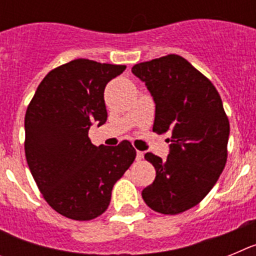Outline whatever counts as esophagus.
<instances>
[{
  "mask_svg": "<svg viewBox=\"0 0 256 256\" xmlns=\"http://www.w3.org/2000/svg\"><path fill=\"white\" fill-rule=\"evenodd\" d=\"M144 159V152L142 151H137V155H136V160L137 162H140V160Z\"/></svg>",
  "mask_w": 256,
  "mask_h": 256,
  "instance_id": "esophagus-1",
  "label": "esophagus"
}]
</instances>
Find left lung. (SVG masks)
Wrapping results in <instances>:
<instances>
[{
  "mask_svg": "<svg viewBox=\"0 0 256 256\" xmlns=\"http://www.w3.org/2000/svg\"><path fill=\"white\" fill-rule=\"evenodd\" d=\"M132 73L155 102L152 130L172 136L166 160L144 155L156 177L142 198L155 212L180 214L198 205L224 169L230 122L216 87L182 56L140 62Z\"/></svg>",
  "mask_w": 256,
  "mask_h": 256,
  "instance_id": "1",
  "label": "left lung"
}]
</instances>
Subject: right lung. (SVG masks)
<instances>
[{"label": "right lung", "instance_id": "obj_1", "mask_svg": "<svg viewBox=\"0 0 256 256\" xmlns=\"http://www.w3.org/2000/svg\"><path fill=\"white\" fill-rule=\"evenodd\" d=\"M126 65L76 58L51 70L26 114V156L40 194L54 210L91 220L110 204L115 182L136 159L130 141L94 146L90 126L108 119L104 91Z\"/></svg>", "mask_w": 256, "mask_h": 256}]
</instances>
